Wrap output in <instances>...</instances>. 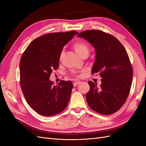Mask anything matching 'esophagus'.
I'll return each mask as SVG.
<instances>
[{
    "instance_id": "obj_1",
    "label": "esophagus",
    "mask_w": 146,
    "mask_h": 146,
    "mask_svg": "<svg viewBox=\"0 0 146 146\" xmlns=\"http://www.w3.org/2000/svg\"><path fill=\"white\" fill-rule=\"evenodd\" d=\"M80 83V82H74V83H73V85H74V87H76V86H77L78 85H79V84Z\"/></svg>"
}]
</instances>
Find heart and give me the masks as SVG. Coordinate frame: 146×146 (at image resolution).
<instances>
[{
	"label": "heart",
	"instance_id": "1",
	"mask_svg": "<svg viewBox=\"0 0 146 146\" xmlns=\"http://www.w3.org/2000/svg\"><path fill=\"white\" fill-rule=\"evenodd\" d=\"M73 48L77 54L80 55V56H83L85 55H88L89 54V47H88V44L82 41H78L75 42L73 44ZM64 55V52H61L60 54V60L63 58Z\"/></svg>",
	"mask_w": 146,
	"mask_h": 146
}]
</instances>
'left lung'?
<instances>
[{"label":"left lung","instance_id":"1","mask_svg":"<svg viewBox=\"0 0 146 146\" xmlns=\"http://www.w3.org/2000/svg\"><path fill=\"white\" fill-rule=\"evenodd\" d=\"M77 36L94 47L96 60L92 74L100 73L102 78L100 87L96 83L88 82V104L98 113L113 114L125 104L131 86L133 72L127 52L117 38L100 30L85 31Z\"/></svg>","mask_w":146,"mask_h":146}]
</instances>
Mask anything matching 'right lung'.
<instances>
[{"label": "right lung", "mask_w": 146, "mask_h": 146, "mask_svg": "<svg viewBox=\"0 0 146 146\" xmlns=\"http://www.w3.org/2000/svg\"><path fill=\"white\" fill-rule=\"evenodd\" d=\"M78 32L52 33L37 38L27 47L20 61V84L30 107L44 116H52L66 108L73 84L50 80L52 70L59 66L63 48Z\"/></svg>", "instance_id": "obj_1"}]
</instances>
